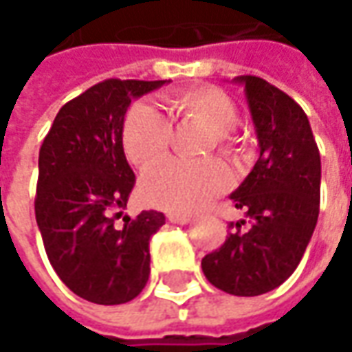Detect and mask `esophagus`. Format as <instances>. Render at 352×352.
I'll return each instance as SVG.
<instances>
[{
	"label": "esophagus",
	"instance_id": "34e87169",
	"mask_svg": "<svg viewBox=\"0 0 352 352\" xmlns=\"http://www.w3.org/2000/svg\"><path fill=\"white\" fill-rule=\"evenodd\" d=\"M167 220H169L171 224H188V222H190V216L179 212H167Z\"/></svg>",
	"mask_w": 352,
	"mask_h": 352
}]
</instances>
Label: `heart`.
<instances>
[{
    "label": "heart",
    "instance_id": "obj_1",
    "mask_svg": "<svg viewBox=\"0 0 352 352\" xmlns=\"http://www.w3.org/2000/svg\"><path fill=\"white\" fill-rule=\"evenodd\" d=\"M171 111L181 118L197 120L214 132V144L226 157H237L241 146L230 136L239 120L236 103L214 87H192L175 93ZM173 126L169 118L152 104H136L124 120L122 146L130 164L148 171L162 164L171 146ZM232 177L220 162L183 164L169 162L142 181V197L148 204L187 214L202 208L230 187Z\"/></svg>",
    "mask_w": 352,
    "mask_h": 352
}]
</instances>
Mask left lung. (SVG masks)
<instances>
[{
  "label": "left lung",
  "mask_w": 352,
  "mask_h": 352,
  "mask_svg": "<svg viewBox=\"0 0 352 352\" xmlns=\"http://www.w3.org/2000/svg\"><path fill=\"white\" fill-rule=\"evenodd\" d=\"M243 85L259 160L230 195L245 220L202 259L208 283L234 296L271 292L296 271L320 214L321 160L309 120L285 91L255 76Z\"/></svg>",
  "instance_id": "8db88e82"
}]
</instances>
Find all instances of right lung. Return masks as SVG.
I'll list each match as a JSON object with an SVG mask.
<instances>
[{
    "mask_svg": "<svg viewBox=\"0 0 352 352\" xmlns=\"http://www.w3.org/2000/svg\"><path fill=\"white\" fill-rule=\"evenodd\" d=\"M164 83L104 79L60 109L41 146L34 214L44 249L62 283L93 304H126L150 278V237L165 216L124 214L136 179L122 126L132 99Z\"/></svg>",
    "mask_w": 352,
    "mask_h": 352,
    "instance_id": "right-lung-1",
    "label": "right lung"
}]
</instances>
